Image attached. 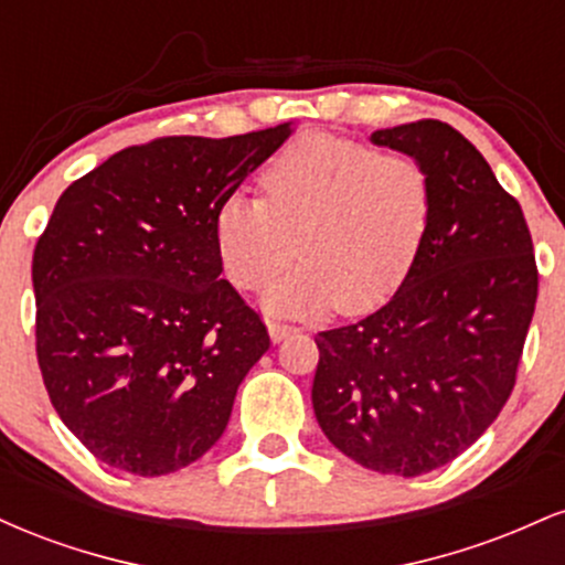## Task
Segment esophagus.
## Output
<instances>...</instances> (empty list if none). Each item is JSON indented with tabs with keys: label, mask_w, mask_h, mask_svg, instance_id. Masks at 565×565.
I'll return each mask as SVG.
<instances>
[{
	"label": "esophagus",
	"mask_w": 565,
	"mask_h": 565,
	"mask_svg": "<svg viewBox=\"0 0 565 565\" xmlns=\"http://www.w3.org/2000/svg\"><path fill=\"white\" fill-rule=\"evenodd\" d=\"M295 332H297V329L287 327V323H278V321L268 323V334H270V340H274V342H284L289 334H295Z\"/></svg>",
	"instance_id": "obj_1"
}]
</instances>
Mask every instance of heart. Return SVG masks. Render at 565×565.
I'll return each instance as SVG.
<instances>
[{"label": "heart", "mask_w": 565, "mask_h": 565, "mask_svg": "<svg viewBox=\"0 0 565 565\" xmlns=\"http://www.w3.org/2000/svg\"><path fill=\"white\" fill-rule=\"evenodd\" d=\"M265 199L233 193L217 206L215 246L238 289H260L302 252V260L263 295L278 316L342 305L364 313L404 281L430 225L425 167L366 142L313 135L291 142L263 174Z\"/></svg>", "instance_id": "b5f03b06"}]
</instances>
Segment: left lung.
<instances>
[{"label":"left lung","mask_w":565,"mask_h":565,"mask_svg":"<svg viewBox=\"0 0 565 565\" xmlns=\"http://www.w3.org/2000/svg\"><path fill=\"white\" fill-rule=\"evenodd\" d=\"M425 167L430 225L377 313L316 337L313 412L369 470L414 478L470 449L508 404L536 305L521 204L478 148L444 121L372 132Z\"/></svg>","instance_id":"1"}]
</instances>
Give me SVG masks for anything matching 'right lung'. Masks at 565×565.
Returning <instances> with one entry per match:
<instances>
[{
    "label": "right lung",
    "instance_id": "obj_1",
    "mask_svg": "<svg viewBox=\"0 0 565 565\" xmlns=\"http://www.w3.org/2000/svg\"><path fill=\"white\" fill-rule=\"evenodd\" d=\"M295 132L161 138L71 183L34 249L36 359L100 462L153 478L223 436L270 337L223 274L217 206Z\"/></svg>",
    "mask_w": 565,
    "mask_h": 565
}]
</instances>
